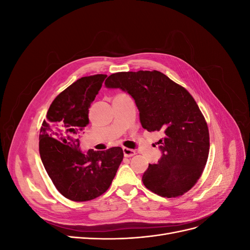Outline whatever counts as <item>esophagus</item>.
Here are the masks:
<instances>
[{
  "label": "esophagus",
  "instance_id": "obj_1",
  "mask_svg": "<svg viewBox=\"0 0 250 250\" xmlns=\"http://www.w3.org/2000/svg\"><path fill=\"white\" fill-rule=\"evenodd\" d=\"M123 153H124V156L125 157H131L135 154V150H132V149H129V148H123Z\"/></svg>",
  "mask_w": 250,
  "mask_h": 250
}]
</instances>
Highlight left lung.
<instances>
[{"label": "left lung", "mask_w": 250, "mask_h": 250, "mask_svg": "<svg viewBox=\"0 0 250 250\" xmlns=\"http://www.w3.org/2000/svg\"><path fill=\"white\" fill-rule=\"evenodd\" d=\"M105 85L129 94L143 128L164 134L157 142L163 156L143 174L144 186L167 198L190 191L201 176L209 151L207 121L192 95L158 71L115 73Z\"/></svg>", "instance_id": "8db88e82"}]
</instances>
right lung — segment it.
Masks as SVG:
<instances>
[{
    "mask_svg": "<svg viewBox=\"0 0 250 250\" xmlns=\"http://www.w3.org/2000/svg\"><path fill=\"white\" fill-rule=\"evenodd\" d=\"M106 77L97 74L72 83L53 100L41 127L43 167L58 192L72 201H89L106 192L123 161L121 147L84 154L75 139L88 124L90 103Z\"/></svg>",
    "mask_w": 250,
    "mask_h": 250,
    "instance_id": "1",
    "label": "right lung"
}]
</instances>
